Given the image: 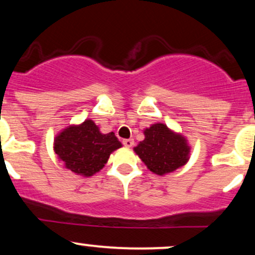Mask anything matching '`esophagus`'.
Here are the masks:
<instances>
[{"label":"esophagus","instance_id":"esophagus-1","mask_svg":"<svg viewBox=\"0 0 255 255\" xmlns=\"http://www.w3.org/2000/svg\"><path fill=\"white\" fill-rule=\"evenodd\" d=\"M122 144H124L126 147H131L134 145V140L133 139H124L122 140Z\"/></svg>","mask_w":255,"mask_h":255}]
</instances>
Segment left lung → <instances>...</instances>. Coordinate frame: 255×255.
I'll return each mask as SVG.
<instances>
[{
    "mask_svg": "<svg viewBox=\"0 0 255 255\" xmlns=\"http://www.w3.org/2000/svg\"><path fill=\"white\" fill-rule=\"evenodd\" d=\"M145 139L134 147L136 154L152 172L164 175L181 168L188 160L189 146L186 139L163 124L146 128Z\"/></svg>",
    "mask_w": 255,
    "mask_h": 255,
    "instance_id": "left-lung-1",
    "label": "left lung"
}]
</instances>
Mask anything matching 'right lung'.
Wrapping results in <instances>:
<instances>
[{
  "label": "right lung",
  "mask_w": 255,
  "mask_h": 255,
  "mask_svg": "<svg viewBox=\"0 0 255 255\" xmlns=\"http://www.w3.org/2000/svg\"><path fill=\"white\" fill-rule=\"evenodd\" d=\"M114 131L102 134L92 120L71 126L55 139V153L67 169L84 176H92L108 162L110 153L121 147Z\"/></svg>",
  "instance_id": "add662e5"
}]
</instances>
